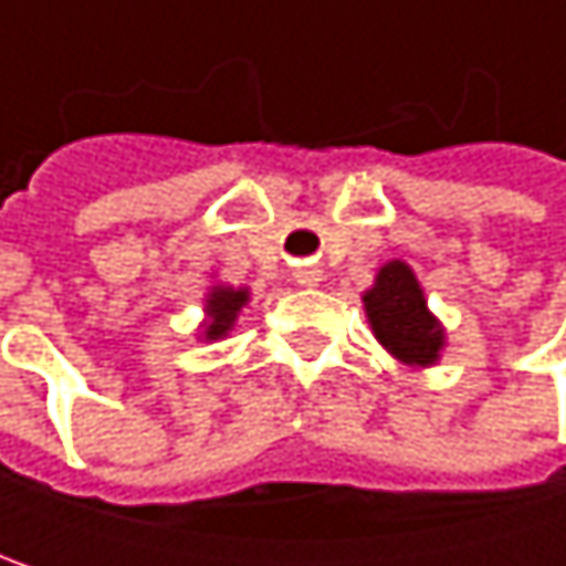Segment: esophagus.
<instances>
[{
    "mask_svg": "<svg viewBox=\"0 0 566 566\" xmlns=\"http://www.w3.org/2000/svg\"><path fill=\"white\" fill-rule=\"evenodd\" d=\"M294 282L304 284V287H317V284L324 282V272L317 265H297L294 269Z\"/></svg>",
    "mask_w": 566,
    "mask_h": 566,
    "instance_id": "obj_1",
    "label": "esophagus"
}]
</instances>
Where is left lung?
I'll use <instances>...</instances> for the list:
<instances>
[{"label":"left lung","instance_id":"1","mask_svg":"<svg viewBox=\"0 0 566 566\" xmlns=\"http://www.w3.org/2000/svg\"><path fill=\"white\" fill-rule=\"evenodd\" d=\"M364 311L374 337L406 367H436L446 350V327L426 304L416 272L394 259L364 291Z\"/></svg>","mask_w":566,"mask_h":566}]
</instances>
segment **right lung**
Segmentation results:
<instances>
[{"instance_id":"obj_1","label":"right lung","mask_w":566,"mask_h":566,"mask_svg":"<svg viewBox=\"0 0 566 566\" xmlns=\"http://www.w3.org/2000/svg\"><path fill=\"white\" fill-rule=\"evenodd\" d=\"M252 291L249 287H232V284H212L206 294V321L199 324V340L212 344L229 337V331L239 321V311L249 304Z\"/></svg>"}]
</instances>
